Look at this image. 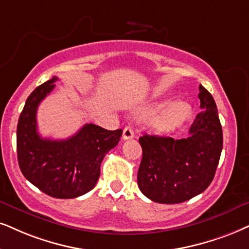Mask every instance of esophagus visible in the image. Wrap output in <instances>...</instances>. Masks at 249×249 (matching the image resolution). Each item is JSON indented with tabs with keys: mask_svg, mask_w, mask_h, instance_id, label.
I'll use <instances>...</instances> for the list:
<instances>
[{
	"mask_svg": "<svg viewBox=\"0 0 249 249\" xmlns=\"http://www.w3.org/2000/svg\"><path fill=\"white\" fill-rule=\"evenodd\" d=\"M134 137V132H133V128L131 126H126L124 128V131H123V139L124 140H128V139H132V138Z\"/></svg>",
	"mask_w": 249,
	"mask_h": 249,
	"instance_id": "obj_1",
	"label": "esophagus"
}]
</instances>
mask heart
Returning <instances> with one entry per match:
<instances>
[{
	"instance_id": "1",
	"label": "heart",
	"mask_w": 249,
	"mask_h": 249,
	"mask_svg": "<svg viewBox=\"0 0 249 249\" xmlns=\"http://www.w3.org/2000/svg\"><path fill=\"white\" fill-rule=\"evenodd\" d=\"M191 106L187 102H172L171 99H163L142 108L140 115L143 117L159 116L154 121V127L160 132L174 131L190 118Z\"/></svg>"
}]
</instances>
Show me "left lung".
Listing matches in <instances>:
<instances>
[{
	"label": "left lung",
	"instance_id": "1",
	"mask_svg": "<svg viewBox=\"0 0 249 249\" xmlns=\"http://www.w3.org/2000/svg\"><path fill=\"white\" fill-rule=\"evenodd\" d=\"M199 90L202 110L186 138L144 134L139 139L142 159L138 186L154 202H185L206 191L215 177L223 148L222 125L212 94L202 85Z\"/></svg>",
	"mask_w": 249,
	"mask_h": 249
}]
</instances>
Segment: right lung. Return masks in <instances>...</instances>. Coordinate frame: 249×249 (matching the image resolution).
<instances>
[{"label":"right lung","mask_w":249,"mask_h":249,"mask_svg":"<svg viewBox=\"0 0 249 249\" xmlns=\"http://www.w3.org/2000/svg\"><path fill=\"white\" fill-rule=\"evenodd\" d=\"M57 80L53 77L27 97L17 125L18 164L24 177L41 192L56 199H73L93 190L102 160L117 146L123 131L86 124L65 140L41 138L37 107Z\"/></svg>","instance_id":"add662e5"}]
</instances>
